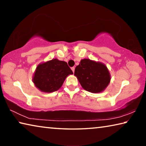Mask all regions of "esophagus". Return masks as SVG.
Instances as JSON below:
<instances>
[{
    "label": "esophagus",
    "mask_w": 146,
    "mask_h": 146,
    "mask_svg": "<svg viewBox=\"0 0 146 146\" xmlns=\"http://www.w3.org/2000/svg\"><path fill=\"white\" fill-rule=\"evenodd\" d=\"M75 67H73V68H71V70H72L73 71V72L74 73V72H75Z\"/></svg>",
    "instance_id": "esophagus-1"
}]
</instances>
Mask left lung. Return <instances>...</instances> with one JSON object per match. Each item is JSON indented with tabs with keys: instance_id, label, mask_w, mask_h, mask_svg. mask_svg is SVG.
<instances>
[{
	"instance_id": "obj_1",
	"label": "left lung",
	"mask_w": 146,
	"mask_h": 146,
	"mask_svg": "<svg viewBox=\"0 0 146 146\" xmlns=\"http://www.w3.org/2000/svg\"><path fill=\"white\" fill-rule=\"evenodd\" d=\"M74 75L84 90L93 93L102 92L111 80L110 73L104 64L88 58L80 60Z\"/></svg>"
}]
</instances>
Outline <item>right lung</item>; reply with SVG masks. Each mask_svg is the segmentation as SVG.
<instances>
[{
  "instance_id": "obj_1",
  "label": "right lung",
  "mask_w": 146,
  "mask_h": 146,
  "mask_svg": "<svg viewBox=\"0 0 146 146\" xmlns=\"http://www.w3.org/2000/svg\"><path fill=\"white\" fill-rule=\"evenodd\" d=\"M72 74L66 62L53 58L38 64L32 80L42 92L52 93L59 90L66 77Z\"/></svg>"
}]
</instances>
